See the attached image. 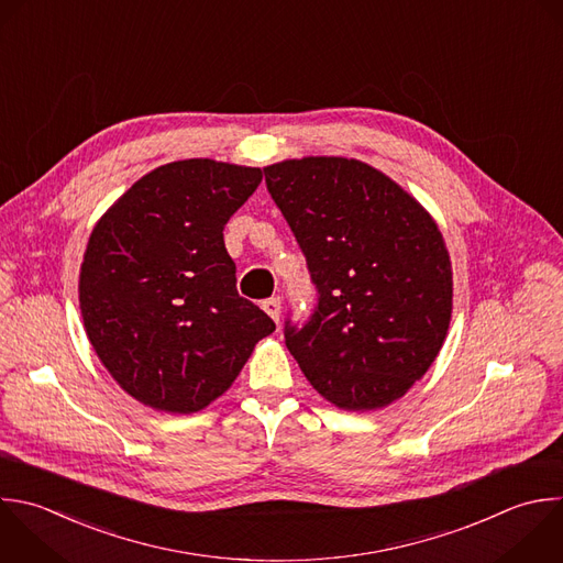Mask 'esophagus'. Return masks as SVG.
<instances>
[{"label": "esophagus", "instance_id": "esophagus-1", "mask_svg": "<svg viewBox=\"0 0 563 563\" xmlns=\"http://www.w3.org/2000/svg\"><path fill=\"white\" fill-rule=\"evenodd\" d=\"M262 308H264V312H266L275 323H279V317H282V299H279V297H271V299L262 301Z\"/></svg>", "mask_w": 563, "mask_h": 563}]
</instances>
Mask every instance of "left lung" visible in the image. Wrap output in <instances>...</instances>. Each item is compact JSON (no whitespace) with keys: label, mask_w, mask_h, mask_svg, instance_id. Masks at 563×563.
<instances>
[{"label":"left lung","mask_w":563,"mask_h":563,"mask_svg":"<svg viewBox=\"0 0 563 563\" xmlns=\"http://www.w3.org/2000/svg\"><path fill=\"white\" fill-rule=\"evenodd\" d=\"M319 292L286 345L334 407L402 398L435 361L453 310V271L431 213L367 163L306 156L264 167Z\"/></svg>","instance_id":"1"}]
</instances>
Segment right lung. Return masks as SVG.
Here are the masks:
<instances>
[{"mask_svg": "<svg viewBox=\"0 0 563 563\" xmlns=\"http://www.w3.org/2000/svg\"><path fill=\"white\" fill-rule=\"evenodd\" d=\"M260 167L189 158L136 180L95 224L79 273L86 334L139 402L196 413L238 378L273 319L238 295L224 224Z\"/></svg>", "mask_w": 563, "mask_h": 563, "instance_id": "add662e5", "label": "right lung"}]
</instances>
